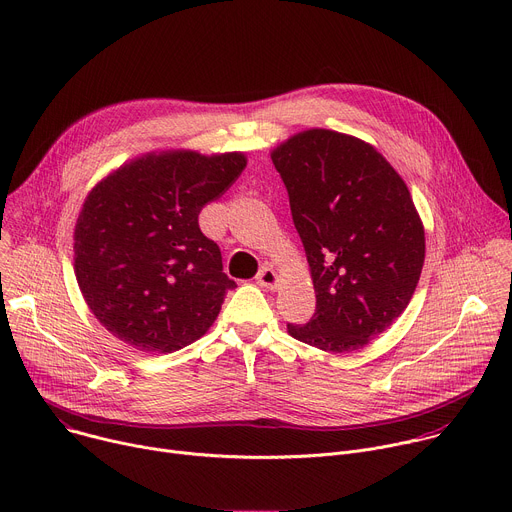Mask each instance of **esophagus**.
<instances>
[{
  "mask_svg": "<svg viewBox=\"0 0 512 512\" xmlns=\"http://www.w3.org/2000/svg\"><path fill=\"white\" fill-rule=\"evenodd\" d=\"M257 283L261 287H265V289H275L277 283H279V277H277V273L271 267H263L259 271V275H257Z\"/></svg>",
  "mask_w": 512,
  "mask_h": 512,
  "instance_id": "obj_1",
  "label": "esophagus"
}]
</instances>
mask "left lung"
Here are the masks:
<instances>
[{"instance_id": "left-lung-1", "label": "left lung", "mask_w": 512, "mask_h": 512, "mask_svg": "<svg viewBox=\"0 0 512 512\" xmlns=\"http://www.w3.org/2000/svg\"><path fill=\"white\" fill-rule=\"evenodd\" d=\"M304 243L316 314L289 336L324 352H354L409 306L425 261V231L397 170L354 135L306 129L271 152Z\"/></svg>"}]
</instances>
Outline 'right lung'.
<instances>
[{
    "instance_id": "add662e5",
    "label": "right lung",
    "mask_w": 512,
    "mask_h": 512,
    "mask_svg": "<svg viewBox=\"0 0 512 512\" xmlns=\"http://www.w3.org/2000/svg\"><path fill=\"white\" fill-rule=\"evenodd\" d=\"M243 152H150L87 194L75 275L95 318L127 346L168 354L208 332L235 281L198 214L245 170Z\"/></svg>"
}]
</instances>
